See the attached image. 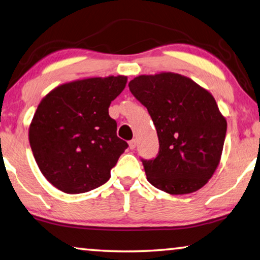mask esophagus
<instances>
[{"label":"esophagus","instance_id":"34e87169","mask_svg":"<svg viewBox=\"0 0 260 260\" xmlns=\"http://www.w3.org/2000/svg\"><path fill=\"white\" fill-rule=\"evenodd\" d=\"M137 145H138V141L135 139L131 140V141H129V148H131V149H134V148L137 147Z\"/></svg>","mask_w":260,"mask_h":260}]
</instances>
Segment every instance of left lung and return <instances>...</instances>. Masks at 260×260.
I'll return each instance as SVG.
<instances>
[{
    "label": "left lung",
    "instance_id": "left-lung-1",
    "mask_svg": "<svg viewBox=\"0 0 260 260\" xmlns=\"http://www.w3.org/2000/svg\"><path fill=\"white\" fill-rule=\"evenodd\" d=\"M128 86L157 131V156L141 159L148 182L170 194L198 191L219 166L226 133L214 97L175 73L138 76Z\"/></svg>",
    "mask_w": 260,
    "mask_h": 260
}]
</instances>
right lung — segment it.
<instances>
[{
    "label": "right lung",
    "instance_id": "1",
    "mask_svg": "<svg viewBox=\"0 0 260 260\" xmlns=\"http://www.w3.org/2000/svg\"><path fill=\"white\" fill-rule=\"evenodd\" d=\"M126 76L92 77L59 85L40 102L28 129L35 159L53 186L69 194L89 192L111 177L128 145L117 137L111 102Z\"/></svg>",
    "mask_w": 260,
    "mask_h": 260
}]
</instances>
